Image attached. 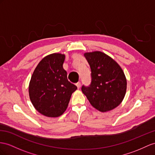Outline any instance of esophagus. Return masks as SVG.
<instances>
[{"instance_id": "1", "label": "esophagus", "mask_w": 155, "mask_h": 155, "mask_svg": "<svg viewBox=\"0 0 155 155\" xmlns=\"http://www.w3.org/2000/svg\"><path fill=\"white\" fill-rule=\"evenodd\" d=\"M76 85H77V88H81V82H78L77 84H76Z\"/></svg>"}]
</instances>
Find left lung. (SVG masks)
Masks as SVG:
<instances>
[{
  "label": "left lung",
  "instance_id": "1",
  "mask_svg": "<svg viewBox=\"0 0 155 155\" xmlns=\"http://www.w3.org/2000/svg\"><path fill=\"white\" fill-rule=\"evenodd\" d=\"M91 69L92 81L82 91L95 109L101 112L116 108L124 99L127 82L118 63L109 55L96 51L84 54Z\"/></svg>",
  "mask_w": 155,
  "mask_h": 155
}]
</instances>
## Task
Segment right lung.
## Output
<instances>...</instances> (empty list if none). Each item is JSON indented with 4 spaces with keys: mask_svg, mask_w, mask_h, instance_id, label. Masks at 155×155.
<instances>
[{
    "mask_svg": "<svg viewBox=\"0 0 155 155\" xmlns=\"http://www.w3.org/2000/svg\"><path fill=\"white\" fill-rule=\"evenodd\" d=\"M64 60V54L47 55L38 63L31 78L30 100L36 110L46 117L61 116L77 89L67 80V72L63 68Z\"/></svg>",
    "mask_w": 155,
    "mask_h": 155,
    "instance_id": "right-lung-1",
    "label": "right lung"
}]
</instances>
